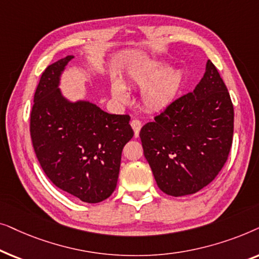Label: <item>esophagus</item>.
I'll list each match as a JSON object with an SVG mask.
<instances>
[{
    "label": "esophagus",
    "mask_w": 259,
    "mask_h": 259,
    "mask_svg": "<svg viewBox=\"0 0 259 259\" xmlns=\"http://www.w3.org/2000/svg\"><path fill=\"white\" fill-rule=\"evenodd\" d=\"M131 126H132V128L134 131V136H136V137L139 136V132L141 130V121H140V120L133 119L132 121H131Z\"/></svg>",
    "instance_id": "obj_1"
}]
</instances>
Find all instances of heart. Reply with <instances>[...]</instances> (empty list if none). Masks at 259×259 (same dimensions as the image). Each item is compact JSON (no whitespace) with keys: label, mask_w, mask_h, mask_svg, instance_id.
<instances>
[{"label":"heart","mask_w":259,"mask_h":259,"mask_svg":"<svg viewBox=\"0 0 259 259\" xmlns=\"http://www.w3.org/2000/svg\"><path fill=\"white\" fill-rule=\"evenodd\" d=\"M130 81L138 88L147 87L141 95L143 105L148 111L159 112L175 101L182 86L183 74L177 69L169 70L165 63L154 62L134 70ZM112 94L119 101H126L128 97L125 87L119 82L112 84Z\"/></svg>","instance_id":"heart-1"}]
</instances>
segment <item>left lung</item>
Returning a JSON list of instances; mask_svg holds the SVG:
<instances>
[{"instance_id":"1","label":"left lung","mask_w":259,"mask_h":259,"mask_svg":"<svg viewBox=\"0 0 259 259\" xmlns=\"http://www.w3.org/2000/svg\"><path fill=\"white\" fill-rule=\"evenodd\" d=\"M233 116L228 88L208 60L193 92L176 99L140 131L145 158L162 192L193 194L218 176L232 145Z\"/></svg>"}]
</instances>
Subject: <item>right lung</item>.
Segmentation results:
<instances>
[{
    "instance_id": "right-lung-1",
    "label": "right lung",
    "mask_w": 259,
    "mask_h": 259,
    "mask_svg": "<svg viewBox=\"0 0 259 259\" xmlns=\"http://www.w3.org/2000/svg\"><path fill=\"white\" fill-rule=\"evenodd\" d=\"M72 59L59 60L42 73L30 113L31 143L55 186L84 203H100L115 190L122 148L134 132L130 115L62 97L60 75Z\"/></svg>"
}]
</instances>
